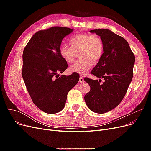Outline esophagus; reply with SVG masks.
<instances>
[{"mask_svg":"<svg viewBox=\"0 0 151 151\" xmlns=\"http://www.w3.org/2000/svg\"><path fill=\"white\" fill-rule=\"evenodd\" d=\"M84 81V80L83 77H79V83H83Z\"/></svg>","mask_w":151,"mask_h":151,"instance_id":"esophagus-1","label":"esophagus"}]
</instances>
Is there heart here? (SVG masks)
Instances as JSON below:
<instances>
[{
	"label": "heart",
	"mask_w": 151,
	"mask_h": 151,
	"mask_svg": "<svg viewBox=\"0 0 151 151\" xmlns=\"http://www.w3.org/2000/svg\"><path fill=\"white\" fill-rule=\"evenodd\" d=\"M68 43L70 47L61 46L59 53L66 62L72 63L79 53L81 58L70 67V70L72 72L86 74L93 63L98 62L103 56L104 44L98 35L78 33L72 36Z\"/></svg>",
	"instance_id": "heart-1"
}]
</instances>
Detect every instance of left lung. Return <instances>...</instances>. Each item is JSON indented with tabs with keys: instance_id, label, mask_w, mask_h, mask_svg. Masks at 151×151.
<instances>
[{
	"instance_id": "left-lung-1",
	"label": "left lung",
	"mask_w": 151,
	"mask_h": 151,
	"mask_svg": "<svg viewBox=\"0 0 151 151\" xmlns=\"http://www.w3.org/2000/svg\"><path fill=\"white\" fill-rule=\"evenodd\" d=\"M101 37L104 52L91 74L100 80L84 78L91 87L84 99L91 111L104 113L119 104L126 94L133 77L135 55L125 38L107 29L90 31Z\"/></svg>"
}]
</instances>
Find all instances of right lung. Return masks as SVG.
Here are the masks:
<instances>
[{"label":"right lung","mask_w":151,"mask_h":151,"mask_svg":"<svg viewBox=\"0 0 151 151\" xmlns=\"http://www.w3.org/2000/svg\"><path fill=\"white\" fill-rule=\"evenodd\" d=\"M74 29L53 26L40 30L32 36L22 53V76L32 101L49 114L64 108L68 91L77 84L79 74L59 76L68 67L60 57L62 39Z\"/></svg>","instance_id":"right-lung-1"}]
</instances>
